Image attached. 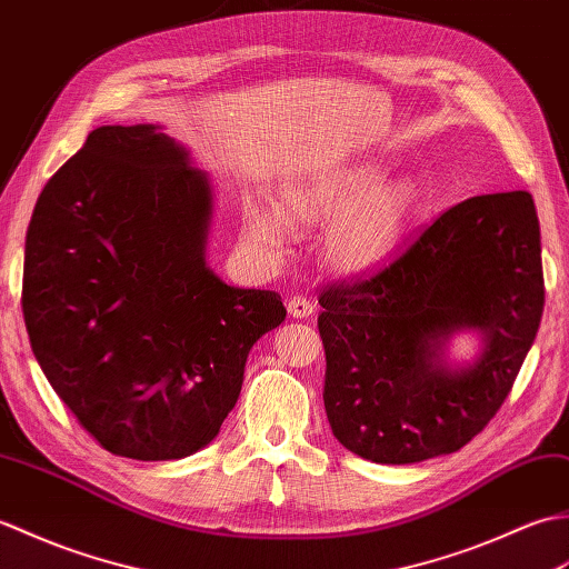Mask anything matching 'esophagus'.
<instances>
[{"instance_id": "esophagus-1", "label": "esophagus", "mask_w": 569, "mask_h": 569, "mask_svg": "<svg viewBox=\"0 0 569 569\" xmlns=\"http://www.w3.org/2000/svg\"><path fill=\"white\" fill-rule=\"evenodd\" d=\"M287 309H289V313H292L295 319H307V317H311L313 311H317V301L305 297V295H297V297H292V299L287 301Z\"/></svg>"}]
</instances>
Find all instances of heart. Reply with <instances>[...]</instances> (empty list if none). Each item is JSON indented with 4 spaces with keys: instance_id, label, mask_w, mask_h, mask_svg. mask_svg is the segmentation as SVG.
Instances as JSON below:
<instances>
[{
    "instance_id": "1",
    "label": "heart",
    "mask_w": 569,
    "mask_h": 569,
    "mask_svg": "<svg viewBox=\"0 0 569 569\" xmlns=\"http://www.w3.org/2000/svg\"><path fill=\"white\" fill-rule=\"evenodd\" d=\"M385 180V168L362 162L284 189L282 213L250 204L246 233L264 252H280L289 223L307 226L341 217L323 238L326 260L340 272H360L382 262L401 241L416 204L411 180Z\"/></svg>"
}]
</instances>
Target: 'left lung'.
Wrapping results in <instances>:
<instances>
[{
    "label": "left lung",
    "mask_w": 569,
    "mask_h": 569,
    "mask_svg": "<svg viewBox=\"0 0 569 569\" xmlns=\"http://www.w3.org/2000/svg\"><path fill=\"white\" fill-rule=\"evenodd\" d=\"M323 403L356 456L409 465L448 456L485 431L531 350L542 305L533 197L460 201L368 274L319 295ZM458 327L486 333L470 371H446L439 346Z\"/></svg>",
    "instance_id": "8db88e82"
}]
</instances>
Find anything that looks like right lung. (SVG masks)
<instances>
[{"label": "right lung", "instance_id": "obj_1", "mask_svg": "<svg viewBox=\"0 0 569 569\" xmlns=\"http://www.w3.org/2000/svg\"><path fill=\"white\" fill-rule=\"evenodd\" d=\"M207 174L153 123L102 126L43 187L23 256L33 356L99 446L178 460L217 438L252 343L287 317L204 264Z\"/></svg>", "mask_w": 569, "mask_h": 569}]
</instances>
